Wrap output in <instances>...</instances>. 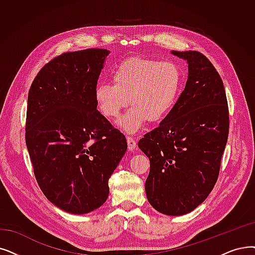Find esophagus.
Here are the masks:
<instances>
[{"instance_id":"1","label":"esophagus","mask_w":255,"mask_h":255,"mask_svg":"<svg viewBox=\"0 0 255 255\" xmlns=\"http://www.w3.org/2000/svg\"><path fill=\"white\" fill-rule=\"evenodd\" d=\"M127 143H128V150L129 151H133L136 148V141L130 136L127 137Z\"/></svg>"}]
</instances>
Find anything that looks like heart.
<instances>
[{
	"instance_id": "1",
	"label": "heart",
	"mask_w": 255,
	"mask_h": 255,
	"mask_svg": "<svg viewBox=\"0 0 255 255\" xmlns=\"http://www.w3.org/2000/svg\"><path fill=\"white\" fill-rule=\"evenodd\" d=\"M112 84L95 90L97 108L108 120L119 118L127 104L132 106L118 126L135 133L146 122L160 123L174 109L182 85V72L172 61L130 57L122 61L112 75Z\"/></svg>"
}]
</instances>
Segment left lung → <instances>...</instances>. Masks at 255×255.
I'll use <instances>...</instances> for the list:
<instances>
[{
  "mask_svg": "<svg viewBox=\"0 0 255 255\" xmlns=\"http://www.w3.org/2000/svg\"><path fill=\"white\" fill-rule=\"evenodd\" d=\"M189 64L178 101L138 148L150 160L145 190L149 203L168 216L191 213L217 182L228 138L229 116L223 81L197 51H172Z\"/></svg>",
  "mask_w": 255,
  "mask_h": 255,
  "instance_id": "8db88e82",
  "label": "left lung"
}]
</instances>
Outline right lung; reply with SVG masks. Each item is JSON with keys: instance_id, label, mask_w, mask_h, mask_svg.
I'll use <instances>...</instances> for the list:
<instances>
[{"instance_id": "obj_1", "label": "right lung", "mask_w": 255, "mask_h": 255, "mask_svg": "<svg viewBox=\"0 0 255 255\" xmlns=\"http://www.w3.org/2000/svg\"><path fill=\"white\" fill-rule=\"evenodd\" d=\"M109 51L64 53L39 71L28 94L26 145L48 200L83 215L103 205L127 150L123 133L97 110L95 90Z\"/></svg>"}]
</instances>
